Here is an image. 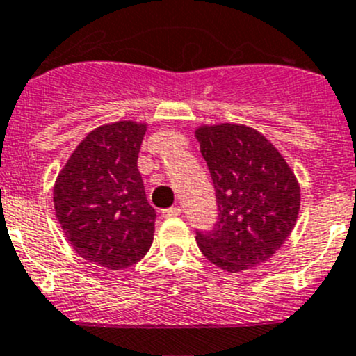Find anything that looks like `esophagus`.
Returning <instances> with one entry per match:
<instances>
[{
    "instance_id": "34e87169",
    "label": "esophagus",
    "mask_w": 356,
    "mask_h": 356,
    "mask_svg": "<svg viewBox=\"0 0 356 356\" xmlns=\"http://www.w3.org/2000/svg\"><path fill=\"white\" fill-rule=\"evenodd\" d=\"M181 207H172V208H167V210L161 211V215H163L165 218H174V217H179L181 215Z\"/></svg>"
}]
</instances>
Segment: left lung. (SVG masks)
Masks as SVG:
<instances>
[{"label":"left lung","mask_w":356,"mask_h":356,"mask_svg":"<svg viewBox=\"0 0 356 356\" xmlns=\"http://www.w3.org/2000/svg\"><path fill=\"white\" fill-rule=\"evenodd\" d=\"M217 196L218 222L196 232L208 261L238 274L284 245L300 213V184L284 156L257 129L200 125L195 131Z\"/></svg>","instance_id":"left-lung-1"}]
</instances>
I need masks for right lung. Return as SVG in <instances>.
Segmentation results:
<instances>
[{
  "label": "right lung",
  "mask_w": 356,
  "mask_h": 356,
  "mask_svg": "<svg viewBox=\"0 0 356 356\" xmlns=\"http://www.w3.org/2000/svg\"><path fill=\"white\" fill-rule=\"evenodd\" d=\"M146 131L148 124L134 120L96 127L53 188L56 218L75 253L108 270L138 264L153 243L156 213L138 170Z\"/></svg>",
  "instance_id": "obj_1"
}]
</instances>
